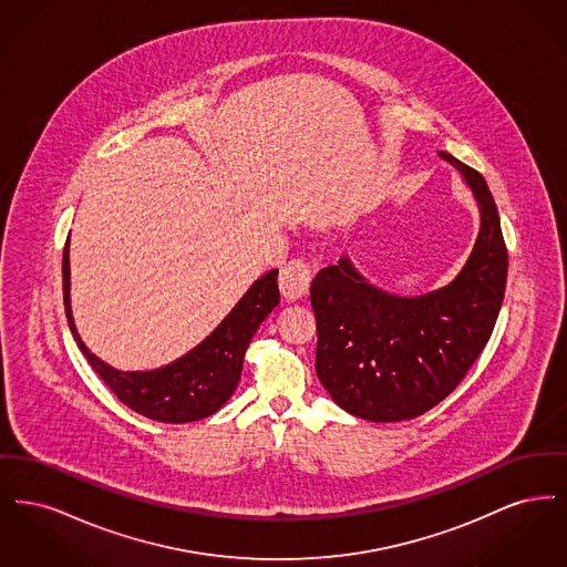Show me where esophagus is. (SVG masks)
Listing matches in <instances>:
<instances>
[{
    "mask_svg": "<svg viewBox=\"0 0 567 567\" xmlns=\"http://www.w3.org/2000/svg\"><path fill=\"white\" fill-rule=\"evenodd\" d=\"M310 280H312L310 266L303 259H293V261L285 264V268L280 270V278H278L280 293L291 301L301 299V297L308 296Z\"/></svg>",
    "mask_w": 567,
    "mask_h": 567,
    "instance_id": "esophagus-1",
    "label": "esophagus"
}]
</instances>
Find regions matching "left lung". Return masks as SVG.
I'll use <instances>...</instances> for the list:
<instances>
[{
  "mask_svg": "<svg viewBox=\"0 0 567 567\" xmlns=\"http://www.w3.org/2000/svg\"><path fill=\"white\" fill-rule=\"evenodd\" d=\"M457 167L481 210V231L457 278L427 296L370 285L349 257L310 287L317 317V377L331 400L359 419L393 423L440 404L467 374L493 333L508 276V250L483 174Z\"/></svg>",
  "mask_w": 567,
  "mask_h": 567,
  "instance_id": "1",
  "label": "left lung"
}]
</instances>
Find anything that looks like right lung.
<instances>
[{"label":"right lung","mask_w":567,"mask_h":567,"mask_svg":"<svg viewBox=\"0 0 567 567\" xmlns=\"http://www.w3.org/2000/svg\"><path fill=\"white\" fill-rule=\"evenodd\" d=\"M278 270L266 271L215 331L181 359L146 372H121L84 347L70 306V240L63 248V303L68 324L91 368L137 414L159 423H189L215 414L243 377L244 352L278 306Z\"/></svg>","instance_id":"obj_1"}]
</instances>
